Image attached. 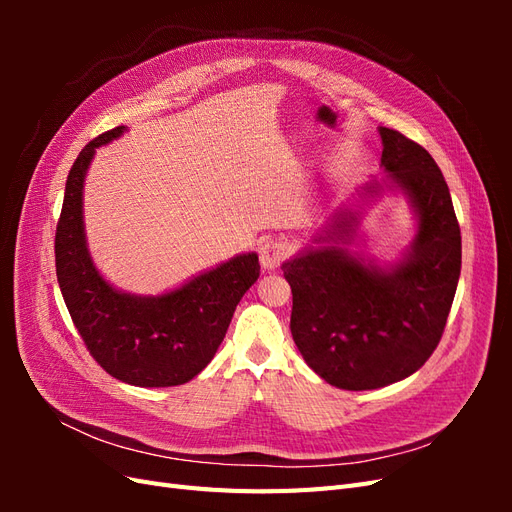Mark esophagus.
Instances as JSON below:
<instances>
[{
  "mask_svg": "<svg viewBox=\"0 0 512 512\" xmlns=\"http://www.w3.org/2000/svg\"><path fill=\"white\" fill-rule=\"evenodd\" d=\"M288 256V247L282 241H269L260 247V265L262 269L273 271L282 265Z\"/></svg>",
  "mask_w": 512,
  "mask_h": 512,
  "instance_id": "1",
  "label": "esophagus"
}]
</instances>
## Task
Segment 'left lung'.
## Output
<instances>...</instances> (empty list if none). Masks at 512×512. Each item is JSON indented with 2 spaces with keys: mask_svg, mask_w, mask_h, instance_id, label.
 Wrapping results in <instances>:
<instances>
[{
  "mask_svg": "<svg viewBox=\"0 0 512 512\" xmlns=\"http://www.w3.org/2000/svg\"><path fill=\"white\" fill-rule=\"evenodd\" d=\"M386 177L361 198L399 190L416 235L393 265L348 250L361 213L339 209L329 226L282 265L292 288V339L305 363L337 389L371 391L412 376L436 350L461 273V232L451 192L429 151L380 128Z\"/></svg>",
  "mask_w": 512,
  "mask_h": 512,
  "instance_id": "8db88e82",
  "label": "left lung"
}]
</instances>
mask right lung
I'll list each match as a JSON object with an SVG mask.
<instances>
[{
  "label": "right lung",
  "mask_w": 512,
  "mask_h": 512,
  "mask_svg": "<svg viewBox=\"0 0 512 512\" xmlns=\"http://www.w3.org/2000/svg\"><path fill=\"white\" fill-rule=\"evenodd\" d=\"M123 132L119 126L94 138L70 168L55 232L57 282L74 327L106 374L143 389L177 386L218 352L235 307L258 280V254H239L158 297L108 284L87 247L83 188L96 149Z\"/></svg>",
  "instance_id": "right-lung-1"
}]
</instances>
